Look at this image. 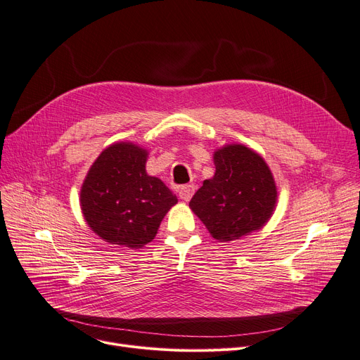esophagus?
<instances>
[{
  "instance_id": "esophagus-1",
  "label": "esophagus",
  "mask_w": 360,
  "mask_h": 360,
  "mask_svg": "<svg viewBox=\"0 0 360 360\" xmlns=\"http://www.w3.org/2000/svg\"><path fill=\"white\" fill-rule=\"evenodd\" d=\"M194 191H195V188H194L193 185L181 186V188H179V198L184 200V201H190L191 197L194 195Z\"/></svg>"
}]
</instances>
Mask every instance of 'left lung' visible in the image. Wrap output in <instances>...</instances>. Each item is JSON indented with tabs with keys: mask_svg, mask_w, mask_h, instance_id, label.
I'll list each match as a JSON object with an SVG mask.
<instances>
[{
	"mask_svg": "<svg viewBox=\"0 0 360 360\" xmlns=\"http://www.w3.org/2000/svg\"><path fill=\"white\" fill-rule=\"evenodd\" d=\"M213 160L216 172L202 182L190 209L220 242L262 229L277 204V186L266 160L243 144L217 148Z\"/></svg>",
	"mask_w": 360,
	"mask_h": 360,
	"instance_id": "obj_1",
	"label": "left lung"
}]
</instances>
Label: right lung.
<instances>
[{"label": "right lung", "instance_id": "right-lung-1", "mask_svg": "<svg viewBox=\"0 0 360 360\" xmlns=\"http://www.w3.org/2000/svg\"><path fill=\"white\" fill-rule=\"evenodd\" d=\"M148 151L129 141L113 143L93 162L80 190L89 228L101 239L129 250L155 239L176 195L146 172Z\"/></svg>", "mask_w": 360, "mask_h": 360}]
</instances>
